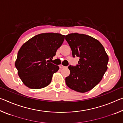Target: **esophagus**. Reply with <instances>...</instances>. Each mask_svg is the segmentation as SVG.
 <instances>
[{"instance_id":"34e87169","label":"esophagus","mask_w":123,"mask_h":123,"mask_svg":"<svg viewBox=\"0 0 123 123\" xmlns=\"http://www.w3.org/2000/svg\"><path fill=\"white\" fill-rule=\"evenodd\" d=\"M65 67H64V66H63V65H60V68H64Z\"/></svg>"}]
</instances>
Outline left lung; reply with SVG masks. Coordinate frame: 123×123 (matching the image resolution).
Listing matches in <instances>:
<instances>
[{
	"mask_svg": "<svg viewBox=\"0 0 123 123\" xmlns=\"http://www.w3.org/2000/svg\"><path fill=\"white\" fill-rule=\"evenodd\" d=\"M73 57H80L78 64L69 66V75L66 84L80 93L91 91L100 82L107 69L109 56L103 45L93 37L85 34H70L66 36Z\"/></svg>",
	"mask_w": 123,
	"mask_h": 123,
	"instance_id": "8db88e82",
	"label": "left lung"
}]
</instances>
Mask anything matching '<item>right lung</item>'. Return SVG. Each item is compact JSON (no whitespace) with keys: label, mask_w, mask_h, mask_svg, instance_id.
Instances as JSON below:
<instances>
[{"label":"right lung","mask_w":123,"mask_h":123,"mask_svg":"<svg viewBox=\"0 0 123 123\" xmlns=\"http://www.w3.org/2000/svg\"><path fill=\"white\" fill-rule=\"evenodd\" d=\"M64 36L57 33H43L23 44L18 52L15 66L26 86L41 89L50 84L54 73L59 69L50 60L63 43Z\"/></svg>","instance_id":"1"}]
</instances>
